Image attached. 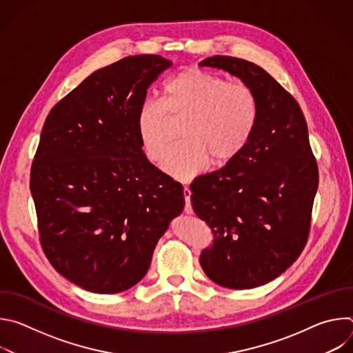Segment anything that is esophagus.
<instances>
[{
    "label": "esophagus",
    "instance_id": "1",
    "mask_svg": "<svg viewBox=\"0 0 353 353\" xmlns=\"http://www.w3.org/2000/svg\"><path fill=\"white\" fill-rule=\"evenodd\" d=\"M183 194H184V199H185L184 212H185L187 215H192V214H194V210H192V205H191V190H190L188 187H184Z\"/></svg>",
    "mask_w": 353,
    "mask_h": 353
}]
</instances>
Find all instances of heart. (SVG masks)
<instances>
[{
	"label": "heart",
	"instance_id": "b5f03b06",
	"mask_svg": "<svg viewBox=\"0 0 353 353\" xmlns=\"http://www.w3.org/2000/svg\"><path fill=\"white\" fill-rule=\"evenodd\" d=\"M162 102L146 99L138 109L137 131L146 158L161 165L173 138L172 120L181 123L177 143L165 170L177 180H191L211 159L226 165L253 139L260 120V99L248 83L201 68H185L170 78Z\"/></svg>",
	"mask_w": 353,
	"mask_h": 353
}]
</instances>
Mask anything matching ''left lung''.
<instances>
[{"label":"left lung","mask_w":353,"mask_h":353,"mask_svg":"<svg viewBox=\"0 0 353 353\" xmlns=\"http://www.w3.org/2000/svg\"><path fill=\"white\" fill-rule=\"evenodd\" d=\"M199 65L239 77L260 99L247 148L190 185L194 212L214 234L199 256L204 272L225 288H257L286 271L309 239L319 168L307 124L294 97L254 63L214 56Z\"/></svg>","instance_id":"obj_1"}]
</instances>
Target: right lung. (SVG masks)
Here are the masks:
<instances>
[{
    "mask_svg": "<svg viewBox=\"0 0 353 353\" xmlns=\"http://www.w3.org/2000/svg\"><path fill=\"white\" fill-rule=\"evenodd\" d=\"M172 63L130 56L94 71L50 110L30 169L39 239L56 271L93 293H119L149 270L184 208L183 185L150 163L137 114Z\"/></svg>",
    "mask_w": 353,
    "mask_h": 353,
    "instance_id": "add662e5",
    "label": "right lung"
}]
</instances>
